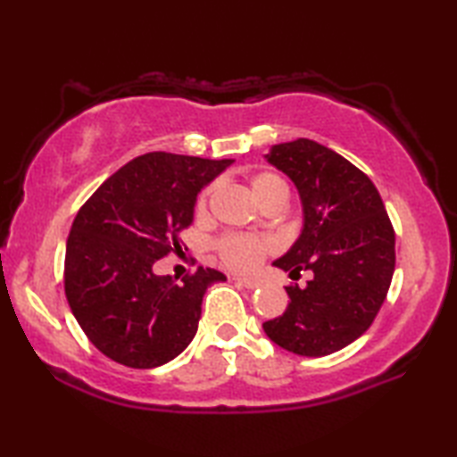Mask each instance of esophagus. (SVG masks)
<instances>
[{
    "label": "esophagus",
    "instance_id": "1",
    "mask_svg": "<svg viewBox=\"0 0 457 457\" xmlns=\"http://www.w3.org/2000/svg\"><path fill=\"white\" fill-rule=\"evenodd\" d=\"M234 280L239 286H244V288H247V290H253V288H258V286H260L256 280H250V278H234Z\"/></svg>",
    "mask_w": 457,
    "mask_h": 457
}]
</instances>
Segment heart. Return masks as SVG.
I'll return each mask as SVG.
<instances>
[{
	"label": "heart",
	"mask_w": 457,
	"mask_h": 457,
	"mask_svg": "<svg viewBox=\"0 0 457 457\" xmlns=\"http://www.w3.org/2000/svg\"><path fill=\"white\" fill-rule=\"evenodd\" d=\"M250 191L252 195L258 199L260 205L266 201L276 197H288V185L276 173H258L250 179ZM212 189H205L204 195L197 201V210L204 212L210 199ZM215 250H218L220 260L228 268L236 270V272H250L256 268L268 253L276 250V242L272 237L262 236H242V234H226L215 242Z\"/></svg>",
	"instance_id": "b5f03b06"
}]
</instances>
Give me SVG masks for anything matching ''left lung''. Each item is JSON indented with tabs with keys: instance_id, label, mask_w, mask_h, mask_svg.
Segmentation results:
<instances>
[{
	"instance_id": "left-lung-1",
	"label": "left lung",
	"mask_w": 457,
	"mask_h": 457,
	"mask_svg": "<svg viewBox=\"0 0 457 457\" xmlns=\"http://www.w3.org/2000/svg\"><path fill=\"white\" fill-rule=\"evenodd\" d=\"M266 159L298 187L304 228L274 266L300 276L290 303L264 330L282 349L324 357L373 324L395 272V231L373 181L328 146L311 138L274 145Z\"/></svg>"
}]
</instances>
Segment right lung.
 <instances>
[{
  "instance_id": "right-lung-1",
  "label": "right lung",
  "mask_w": 457,
  "mask_h": 457,
  "mask_svg": "<svg viewBox=\"0 0 457 457\" xmlns=\"http://www.w3.org/2000/svg\"><path fill=\"white\" fill-rule=\"evenodd\" d=\"M231 159L154 151L112 173L87 199L66 242L64 292L84 335L130 369L165 365L197 332L207 286L226 276L197 268L181 282L153 264L181 252L197 193Z\"/></svg>"
}]
</instances>
